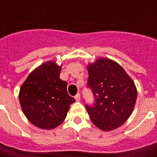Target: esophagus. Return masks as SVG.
<instances>
[{
    "mask_svg": "<svg viewBox=\"0 0 157 157\" xmlns=\"http://www.w3.org/2000/svg\"><path fill=\"white\" fill-rule=\"evenodd\" d=\"M75 99L77 101H81V95H80V94H77V95H75Z\"/></svg>",
    "mask_w": 157,
    "mask_h": 157,
    "instance_id": "esophagus-1",
    "label": "esophagus"
}]
</instances>
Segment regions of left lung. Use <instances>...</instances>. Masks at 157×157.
Instances as JSON below:
<instances>
[{"mask_svg":"<svg viewBox=\"0 0 157 157\" xmlns=\"http://www.w3.org/2000/svg\"><path fill=\"white\" fill-rule=\"evenodd\" d=\"M88 86L95 102L86 105L92 122L103 131H111L129 118L136 105L137 90L131 77L120 64L105 57L87 66Z\"/></svg>","mask_w":157,"mask_h":157,"instance_id":"8db88e82","label":"left lung"}]
</instances>
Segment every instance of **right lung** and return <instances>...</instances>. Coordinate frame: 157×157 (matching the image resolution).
I'll return each mask as SVG.
<instances>
[{"mask_svg":"<svg viewBox=\"0 0 157 157\" xmlns=\"http://www.w3.org/2000/svg\"><path fill=\"white\" fill-rule=\"evenodd\" d=\"M62 65L48 61L35 68L21 86L19 101L22 112L33 125L42 129L55 128L65 120L75 102L60 79Z\"/></svg>","mask_w":157,"mask_h":157,"instance_id":"right-lung-1","label":"right lung"}]
</instances>
